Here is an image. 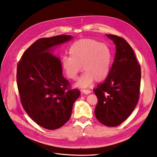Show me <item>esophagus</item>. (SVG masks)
<instances>
[{
  "mask_svg": "<svg viewBox=\"0 0 157 157\" xmlns=\"http://www.w3.org/2000/svg\"><path fill=\"white\" fill-rule=\"evenodd\" d=\"M82 92L84 94H90V93H91V91H90V90H86V89L82 90Z\"/></svg>",
  "mask_w": 157,
  "mask_h": 157,
  "instance_id": "obj_1",
  "label": "esophagus"
}]
</instances>
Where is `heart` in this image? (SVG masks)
Returning <instances> with one entry per match:
<instances>
[{
  "mask_svg": "<svg viewBox=\"0 0 157 157\" xmlns=\"http://www.w3.org/2000/svg\"><path fill=\"white\" fill-rule=\"evenodd\" d=\"M70 56H63L61 64L66 75L76 80L82 69L85 73L78 80V85L87 87L94 80H105L110 73L113 60L109 47L94 39H82L75 42L69 48ZM83 67H82V66Z\"/></svg>",
  "mask_w": 157,
  "mask_h": 157,
  "instance_id": "heart-1",
  "label": "heart"
}]
</instances>
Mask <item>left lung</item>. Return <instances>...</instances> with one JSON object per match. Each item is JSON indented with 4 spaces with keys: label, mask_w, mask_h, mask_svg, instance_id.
Masks as SVG:
<instances>
[{
    "label": "left lung",
    "mask_w": 157,
    "mask_h": 157,
    "mask_svg": "<svg viewBox=\"0 0 157 157\" xmlns=\"http://www.w3.org/2000/svg\"><path fill=\"white\" fill-rule=\"evenodd\" d=\"M117 52L107 78L94 89L98 102L95 115L103 125H120L134 110L140 98L141 67L134 50L122 37L107 35Z\"/></svg>",
    "instance_id": "obj_1"
}]
</instances>
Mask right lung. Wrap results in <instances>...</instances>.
Returning a JSON list of instances; mask_svg holds the SVG:
<instances>
[{
  "instance_id": "right-lung-1",
  "label": "right lung",
  "mask_w": 157,
  "mask_h": 157,
  "mask_svg": "<svg viewBox=\"0 0 157 157\" xmlns=\"http://www.w3.org/2000/svg\"><path fill=\"white\" fill-rule=\"evenodd\" d=\"M71 39V35H61L38 39L17 64L21 105L33 121L48 130L58 129L69 121L73 103L80 95L63 77L60 59L50 54L53 47Z\"/></svg>"
}]
</instances>
